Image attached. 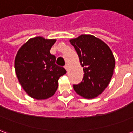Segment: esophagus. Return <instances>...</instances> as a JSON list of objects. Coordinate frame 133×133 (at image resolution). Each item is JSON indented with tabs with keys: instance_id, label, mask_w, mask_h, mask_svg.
I'll return each mask as SVG.
<instances>
[{
	"instance_id": "34e87169",
	"label": "esophagus",
	"mask_w": 133,
	"mask_h": 133,
	"mask_svg": "<svg viewBox=\"0 0 133 133\" xmlns=\"http://www.w3.org/2000/svg\"><path fill=\"white\" fill-rule=\"evenodd\" d=\"M65 68L66 69V70H68V69H69V66H68V65H65Z\"/></svg>"
}]
</instances>
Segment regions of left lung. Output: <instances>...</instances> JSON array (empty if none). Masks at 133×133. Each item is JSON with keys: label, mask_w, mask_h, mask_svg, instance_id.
Masks as SVG:
<instances>
[{"label": "left lung", "mask_w": 133, "mask_h": 133, "mask_svg": "<svg viewBox=\"0 0 133 133\" xmlns=\"http://www.w3.org/2000/svg\"><path fill=\"white\" fill-rule=\"evenodd\" d=\"M83 68L81 83L73 85L76 93L86 99H93L105 90L111 80L115 61L108 45L92 35H81L70 40Z\"/></svg>", "instance_id": "1"}]
</instances>
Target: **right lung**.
<instances>
[{
  "instance_id": "1",
  "label": "right lung",
  "mask_w": 133,
  "mask_h": 133,
  "mask_svg": "<svg viewBox=\"0 0 133 133\" xmlns=\"http://www.w3.org/2000/svg\"><path fill=\"white\" fill-rule=\"evenodd\" d=\"M55 39L38 36L30 38L16 54L15 70L22 88L36 100H45L55 94L58 80L66 73L55 64V56L50 52Z\"/></svg>"
}]
</instances>
